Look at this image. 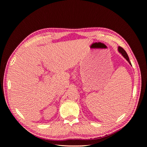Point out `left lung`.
<instances>
[{
  "label": "left lung",
  "instance_id": "obj_1",
  "mask_svg": "<svg viewBox=\"0 0 147 147\" xmlns=\"http://www.w3.org/2000/svg\"><path fill=\"white\" fill-rule=\"evenodd\" d=\"M118 51H119V52L120 53H121V54L123 56V57H124V58H125V59L128 61V63L131 65V62H130V61H129V59L128 55H127V54L126 53V51L124 50V49H123L122 47H118Z\"/></svg>",
  "mask_w": 147,
  "mask_h": 147
}]
</instances>
